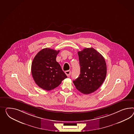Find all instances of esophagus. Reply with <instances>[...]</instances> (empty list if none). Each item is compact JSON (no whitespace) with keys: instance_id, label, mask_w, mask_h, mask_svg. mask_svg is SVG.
<instances>
[{"instance_id":"obj_1","label":"esophagus","mask_w":134,"mask_h":134,"mask_svg":"<svg viewBox=\"0 0 134 134\" xmlns=\"http://www.w3.org/2000/svg\"><path fill=\"white\" fill-rule=\"evenodd\" d=\"M65 74L67 75L68 77H69V76L71 74V71L70 70H67L65 71Z\"/></svg>"}]
</instances>
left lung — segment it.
Instances as JSON below:
<instances>
[{"instance_id": "left-lung-1", "label": "left lung", "mask_w": 134, "mask_h": 134, "mask_svg": "<svg viewBox=\"0 0 134 134\" xmlns=\"http://www.w3.org/2000/svg\"><path fill=\"white\" fill-rule=\"evenodd\" d=\"M80 74L73 82L84 94L95 92L103 83L107 75V64L103 56L94 48H84L78 52Z\"/></svg>"}]
</instances>
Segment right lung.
Wrapping results in <instances>:
<instances>
[{
	"label": "right lung",
	"instance_id": "add662e5",
	"mask_svg": "<svg viewBox=\"0 0 134 134\" xmlns=\"http://www.w3.org/2000/svg\"><path fill=\"white\" fill-rule=\"evenodd\" d=\"M60 51L49 48L41 50L31 64V74L35 83L45 90H51L59 86L67 76L56 58Z\"/></svg>",
	"mask_w": 134,
	"mask_h": 134
}]
</instances>
